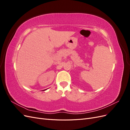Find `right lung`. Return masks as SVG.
<instances>
[{"instance_id":"obj_1","label":"right lung","mask_w":130,"mask_h":130,"mask_svg":"<svg viewBox=\"0 0 130 130\" xmlns=\"http://www.w3.org/2000/svg\"><path fill=\"white\" fill-rule=\"evenodd\" d=\"M46 90V89H45V90Z\"/></svg>"}]
</instances>
